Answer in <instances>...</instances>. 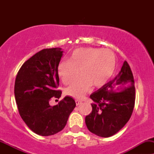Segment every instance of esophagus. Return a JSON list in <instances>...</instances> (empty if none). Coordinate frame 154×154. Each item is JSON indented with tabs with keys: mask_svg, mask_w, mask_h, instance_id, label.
Instances as JSON below:
<instances>
[{
	"mask_svg": "<svg viewBox=\"0 0 154 154\" xmlns=\"http://www.w3.org/2000/svg\"><path fill=\"white\" fill-rule=\"evenodd\" d=\"M75 102H76V104H77V106H78V105H80V103H82V100H78V99H76V100H75Z\"/></svg>",
	"mask_w": 154,
	"mask_h": 154,
	"instance_id": "1",
	"label": "esophagus"
}]
</instances>
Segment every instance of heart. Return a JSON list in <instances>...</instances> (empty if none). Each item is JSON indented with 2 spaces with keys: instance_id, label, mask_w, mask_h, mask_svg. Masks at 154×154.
<instances>
[{
  "instance_id": "heart-1",
  "label": "heart",
  "mask_w": 154,
  "mask_h": 154,
  "mask_svg": "<svg viewBox=\"0 0 154 154\" xmlns=\"http://www.w3.org/2000/svg\"><path fill=\"white\" fill-rule=\"evenodd\" d=\"M116 67L114 53L108 49L84 48L76 49L69 57V61H61L57 67L58 76L63 84L72 83L79 76L82 77L66 88L71 97L80 98L90 86L100 87L113 75Z\"/></svg>"
}]
</instances>
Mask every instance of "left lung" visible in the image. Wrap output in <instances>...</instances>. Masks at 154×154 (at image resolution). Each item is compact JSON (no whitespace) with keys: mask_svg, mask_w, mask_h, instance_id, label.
Instances as JSON below:
<instances>
[{"mask_svg":"<svg viewBox=\"0 0 154 154\" xmlns=\"http://www.w3.org/2000/svg\"><path fill=\"white\" fill-rule=\"evenodd\" d=\"M92 110L86 116L90 132L107 138L117 133L130 120L136 100L135 82L131 68L124 62L118 75L90 95Z\"/></svg>","mask_w":154,"mask_h":154,"instance_id":"8db88e82","label":"left lung"}]
</instances>
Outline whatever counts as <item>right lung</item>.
<instances>
[{
    "mask_svg": "<svg viewBox=\"0 0 154 154\" xmlns=\"http://www.w3.org/2000/svg\"><path fill=\"white\" fill-rule=\"evenodd\" d=\"M63 51L61 48H46L32 56L22 65L15 82V101L20 116L36 134L52 136L66 127L76 103L66 96L58 104H49L52 97L59 99L57 67Z\"/></svg>",
    "mask_w": 154,
    "mask_h": 154,
    "instance_id": "add662e5",
    "label": "right lung"
}]
</instances>
